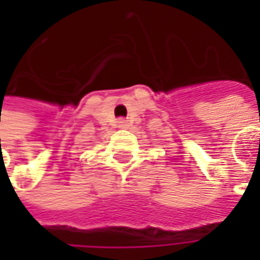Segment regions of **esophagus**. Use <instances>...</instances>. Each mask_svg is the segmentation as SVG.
<instances>
[{
  "mask_svg": "<svg viewBox=\"0 0 260 260\" xmlns=\"http://www.w3.org/2000/svg\"><path fill=\"white\" fill-rule=\"evenodd\" d=\"M118 127H120V128H127V127H128V124L125 123L124 118H120V120H118Z\"/></svg>",
  "mask_w": 260,
  "mask_h": 260,
  "instance_id": "34e87169",
  "label": "esophagus"
}]
</instances>
